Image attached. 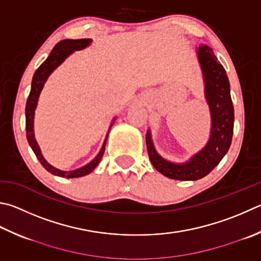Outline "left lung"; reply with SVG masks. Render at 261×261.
Here are the masks:
<instances>
[{"instance_id": "1", "label": "left lung", "mask_w": 261, "mask_h": 261, "mask_svg": "<svg viewBox=\"0 0 261 261\" xmlns=\"http://www.w3.org/2000/svg\"><path fill=\"white\" fill-rule=\"evenodd\" d=\"M196 55L202 69L205 100L211 116L210 137L206 145L187 162L176 163L165 160L156 151L150 130L146 135L147 150L153 167L165 177L184 181L205 177L219 164L229 149L234 129V107L225 68L213 55L210 46L201 44Z\"/></svg>"}]
</instances>
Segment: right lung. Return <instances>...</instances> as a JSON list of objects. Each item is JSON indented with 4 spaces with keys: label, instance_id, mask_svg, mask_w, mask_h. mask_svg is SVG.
Returning <instances> with one entry per match:
<instances>
[{
    "label": "right lung",
    "instance_id": "obj_1",
    "mask_svg": "<svg viewBox=\"0 0 261 261\" xmlns=\"http://www.w3.org/2000/svg\"><path fill=\"white\" fill-rule=\"evenodd\" d=\"M92 40L91 39H80V40H63L60 41L59 43H57L54 49H52L51 54L49 55L48 58L42 64L39 68L36 69V72L34 73V76H33L32 80V87H31V92L30 96H28L27 102H26V110H25V114H26V137L28 140V144H30L31 148L34 151V154L36 155L37 160L40 161V163L43 165V168L49 171L50 173L55 174V176L58 177H66V178H79V177H83L87 176L90 172H92L94 169H96L97 165L100 162V160L103 155V151H105V147L107 143V138L108 135H110V130L114 123V120L112 121L110 129H108V132L106 135V138L103 140V144L101 146L100 150L97 154L96 158H94L91 162H89L88 164L83 165V167L75 169V170H70V171H63V170H59L55 167H52L50 163H48L43 155H42V151L40 149V146L37 144V141L35 139V135H34V115H35V110L37 107V101H39L40 94L42 89L44 87V83L46 82V80L51 75V73L54 70L64 63L65 59L69 57L73 54L74 51H80L83 50L91 44Z\"/></svg>",
    "mask_w": 261,
    "mask_h": 261
}]
</instances>
